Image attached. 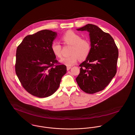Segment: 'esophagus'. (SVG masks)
I'll list each match as a JSON object with an SVG mask.
<instances>
[{"mask_svg":"<svg viewBox=\"0 0 135 135\" xmlns=\"http://www.w3.org/2000/svg\"><path fill=\"white\" fill-rule=\"evenodd\" d=\"M66 69H67V70H68V71H69V70H70V69H71V66H67Z\"/></svg>","mask_w":135,"mask_h":135,"instance_id":"34e87169","label":"esophagus"}]
</instances>
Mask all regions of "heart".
<instances>
[{
	"mask_svg": "<svg viewBox=\"0 0 135 135\" xmlns=\"http://www.w3.org/2000/svg\"><path fill=\"white\" fill-rule=\"evenodd\" d=\"M61 40L66 45H71L70 56L63 58L60 62L67 65L75 64L78 58L85 59L89 55L91 50V44L89 40L81 38V37L73 31H68L61 37ZM51 51L57 57H62V46L58 41H54L51 45Z\"/></svg>",
	"mask_w": 135,
	"mask_h": 135,
	"instance_id": "b5f03b06",
	"label": "heart"
}]
</instances>
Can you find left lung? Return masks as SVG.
I'll list each match as a JSON object with an SVG mask.
<instances>
[{
	"label": "left lung",
	"instance_id": "obj_1",
	"mask_svg": "<svg viewBox=\"0 0 135 135\" xmlns=\"http://www.w3.org/2000/svg\"><path fill=\"white\" fill-rule=\"evenodd\" d=\"M77 30L89 33L91 47L86 60L79 65L76 80L83 91L95 94L103 90L115 76L118 48L112 37L96 25L88 24Z\"/></svg>",
	"mask_w": 135,
	"mask_h": 135
}]
</instances>
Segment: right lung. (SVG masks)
Returning a JSON list of instances; mask_svg holds the SVG:
<instances>
[{"mask_svg": "<svg viewBox=\"0 0 135 135\" xmlns=\"http://www.w3.org/2000/svg\"><path fill=\"white\" fill-rule=\"evenodd\" d=\"M57 33L44 30L26 36L17 49L16 73L23 87L30 94L45 98L58 89L66 66L61 64L51 45Z\"/></svg>", "mask_w": 135, "mask_h": 135, "instance_id": "1", "label": "right lung"}]
</instances>
